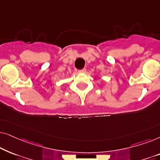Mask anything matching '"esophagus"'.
Wrapping results in <instances>:
<instances>
[{
    "instance_id": "esophagus-1",
    "label": "esophagus",
    "mask_w": 160,
    "mask_h": 160,
    "mask_svg": "<svg viewBox=\"0 0 160 160\" xmlns=\"http://www.w3.org/2000/svg\"><path fill=\"white\" fill-rule=\"evenodd\" d=\"M85 71H86V69L85 68H83L82 70H78V73H85Z\"/></svg>"
}]
</instances>
